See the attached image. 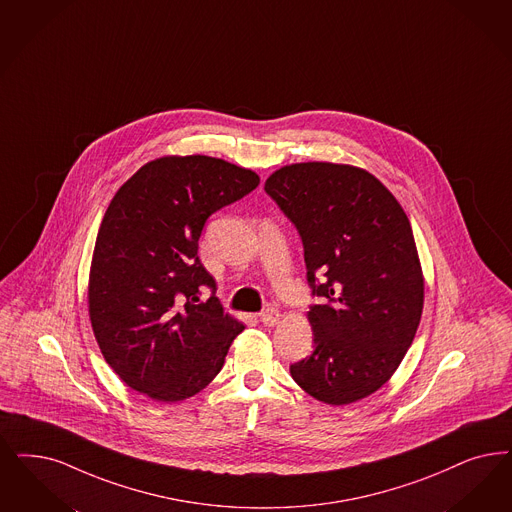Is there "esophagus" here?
I'll return each instance as SVG.
<instances>
[{
	"label": "esophagus",
	"mask_w": 512,
	"mask_h": 512,
	"mask_svg": "<svg viewBox=\"0 0 512 512\" xmlns=\"http://www.w3.org/2000/svg\"><path fill=\"white\" fill-rule=\"evenodd\" d=\"M260 321L264 322V326H275L281 321V311L275 307H267L260 313Z\"/></svg>",
	"instance_id": "1"
}]
</instances>
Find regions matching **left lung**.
<instances>
[{"mask_svg":"<svg viewBox=\"0 0 512 512\" xmlns=\"http://www.w3.org/2000/svg\"><path fill=\"white\" fill-rule=\"evenodd\" d=\"M264 190L298 229L307 281L324 298L307 311L315 349L290 366L292 378L332 406L376 393L397 372L423 311L406 212L374 174L341 163L286 165Z\"/></svg>","mask_w":512,"mask_h":512,"instance_id":"1","label":"left lung"}]
</instances>
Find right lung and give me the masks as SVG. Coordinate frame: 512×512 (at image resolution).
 I'll return each mask as SVG.
<instances>
[{"instance_id": "add662e5", "label": "right lung", "mask_w": 512, "mask_h": 512, "mask_svg": "<svg viewBox=\"0 0 512 512\" xmlns=\"http://www.w3.org/2000/svg\"><path fill=\"white\" fill-rule=\"evenodd\" d=\"M260 176L209 155H165L117 190L96 235L89 319L96 343L131 389L178 402L205 389L245 330L203 286L216 281L197 248L212 212L245 197Z\"/></svg>"}]
</instances>
